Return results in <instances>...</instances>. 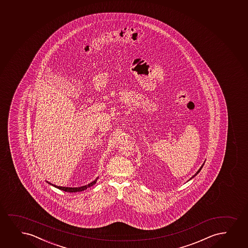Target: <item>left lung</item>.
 Here are the masks:
<instances>
[{"label": "left lung", "instance_id": "8db88e82", "mask_svg": "<svg viewBox=\"0 0 248 248\" xmlns=\"http://www.w3.org/2000/svg\"><path fill=\"white\" fill-rule=\"evenodd\" d=\"M203 165H204V164H203V165H202V166H201V168L199 169V170H198V171L196 172V174H194V175H193L192 177L190 178V180H189V181H190V180H191V179H193V178L195 177V176H196V175H197V174H198V173H199L200 171H201V170H202V167H203Z\"/></svg>", "mask_w": 248, "mask_h": 248}]
</instances>
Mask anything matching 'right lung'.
<instances>
[{
  "label": "right lung",
  "instance_id": "right-lung-1",
  "mask_svg": "<svg viewBox=\"0 0 248 248\" xmlns=\"http://www.w3.org/2000/svg\"><path fill=\"white\" fill-rule=\"evenodd\" d=\"M98 177L96 178L94 181L91 182V183H89V185H86V186H83L81 187H62V186H55V185H52V184L48 182L49 185H52L53 186L56 187V188H58L59 190H64V191H67V192H78V191H83V190H85L87 188H89V187H91L96 184L97 181H98Z\"/></svg>",
  "mask_w": 248,
  "mask_h": 248
}]
</instances>
